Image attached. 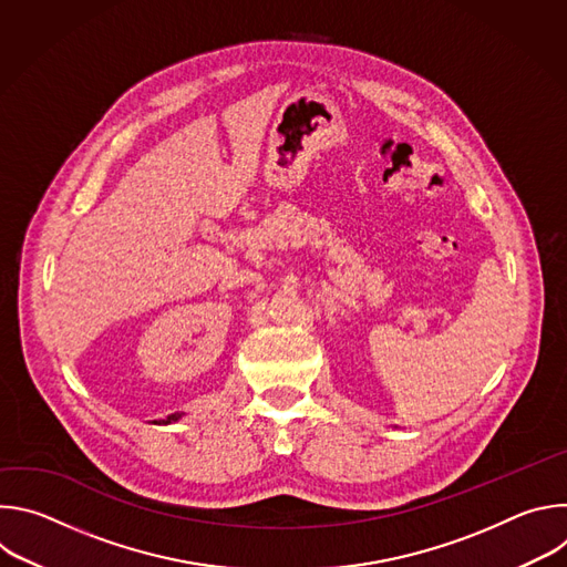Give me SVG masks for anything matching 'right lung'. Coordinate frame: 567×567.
Returning <instances> with one entry per match:
<instances>
[{
	"mask_svg": "<svg viewBox=\"0 0 567 567\" xmlns=\"http://www.w3.org/2000/svg\"><path fill=\"white\" fill-rule=\"evenodd\" d=\"M177 417H179V415H171V417H168V422H171V420H177Z\"/></svg>",
	"mask_w": 567,
	"mask_h": 567,
	"instance_id": "right-lung-1",
	"label": "right lung"
}]
</instances>
